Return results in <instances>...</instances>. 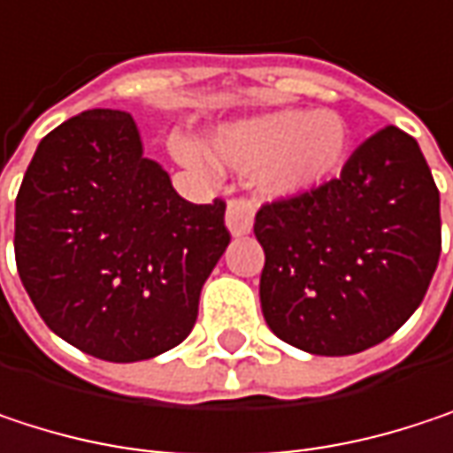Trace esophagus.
Instances as JSON below:
<instances>
[{
    "mask_svg": "<svg viewBox=\"0 0 453 453\" xmlns=\"http://www.w3.org/2000/svg\"><path fill=\"white\" fill-rule=\"evenodd\" d=\"M226 226L227 230H230V235H235V238L251 233V226H254V204L246 202V199H233V202H227Z\"/></svg>",
    "mask_w": 453,
    "mask_h": 453,
    "instance_id": "esophagus-1",
    "label": "esophagus"
}]
</instances>
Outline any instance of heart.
<instances>
[{
  "instance_id": "1",
  "label": "heart",
  "mask_w": 453,
  "mask_h": 453,
  "mask_svg": "<svg viewBox=\"0 0 453 453\" xmlns=\"http://www.w3.org/2000/svg\"><path fill=\"white\" fill-rule=\"evenodd\" d=\"M215 154L235 170H254L265 196L288 199L330 180L346 162L351 131L335 110H273L220 126L212 134ZM175 157L204 170L207 159L188 138L173 141Z\"/></svg>"
}]
</instances>
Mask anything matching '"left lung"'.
<instances>
[{"mask_svg": "<svg viewBox=\"0 0 453 453\" xmlns=\"http://www.w3.org/2000/svg\"><path fill=\"white\" fill-rule=\"evenodd\" d=\"M254 235L270 330L317 357H349L394 335L422 304L441 257V196L419 143L388 126L341 178L265 204Z\"/></svg>", "mask_w": 453, "mask_h": 453, "instance_id": "8db88e82", "label": "left lung"}]
</instances>
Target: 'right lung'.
<instances>
[{"instance_id": "1", "label": "right lung", "mask_w": 453, "mask_h": 453, "mask_svg": "<svg viewBox=\"0 0 453 453\" xmlns=\"http://www.w3.org/2000/svg\"><path fill=\"white\" fill-rule=\"evenodd\" d=\"M227 243L226 202H186L123 110L81 112L42 138L15 202V262L36 312L104 362L178 346Z\"/></svg>"}]
</instances>
